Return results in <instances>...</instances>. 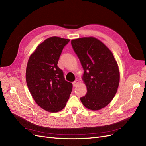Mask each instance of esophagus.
Masks as SVG:
<instances>
[{
    "instance_id": "34e87169",
    "label": "esophagus",
    "mask_w": 146,
    "mask_h": 146,
    "mask_svg": "<svg viewBox=\"0 0 146 146\" xmlns=\"http://www.w3.org/2000/svg\"><path fill=\"white\" fill-rule=\"evenodd\" d=\"M78 83H79V81H78V80H75V81L72 83V84H73V86H74V87H76V86H77L78 85Z\"/></svg>"
}]
</instances>
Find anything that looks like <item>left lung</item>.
<instances>
[{
  "instance_id": "left-lung-1",
  "label": "left lung",
  "mask_w": 146,
  "mask_h": 146,
  "mask_svg": "<svg viewBox=\"0 0 146 146\" xmlns=\"http://www.w3.org/2000/svg\"><path fill=\"white\" fill-rule=\"evenodd\" d=\"M73 49L84 70L83 80L87 88L80 98L83 105L91 110H99L110 103L119 86L120 74L112 52L93 37L71 41Z\"/></svg>"
}]
</instances>
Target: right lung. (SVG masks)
<instances>
[{
	"mask_svg": "<svg viewBox=\"0 0 146 146\" xmlns=\"http://www.w3.org/2000/svg\"><path fill=\"white\" fill-rule=\"evenodd\" d=\"M69 39L48 38L30 55L26 69V82L36 103L51 113L61 111L66 106L72 84L65 80L63 70L57 66L60 56Z\"/></svg>",
	"mask_w": 146,
	"mask_h": 146,
	"instance_id": "add662e5",
	"label": "right lung"
}]
</instances>
